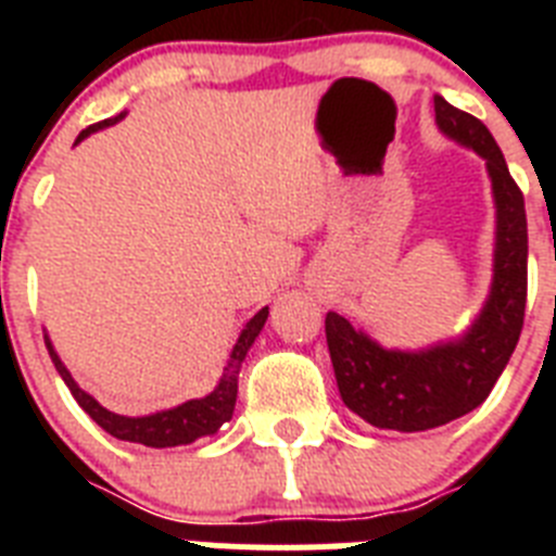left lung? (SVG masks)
<instances>
[{"mask_svg":"<svg viewBox=\"0 0 556 556\" xmlns=\"http://www.w3.org/2000/svg\"><path fill=\"white\" fill-rule=\"evenodd\" d=\"M437 125L488 161L493 180L495 230L493 289L479 320L459 342L431 351H384L337 312L326 314V339L339 395L376 429L426 431L468 415L495 387L518 345L527 312V208L507 161L476 116L434 97Z\"/></svg>","mask_w":556,"mask_h":556,"instance_id":"1","label":"left lung"}]
</instances>
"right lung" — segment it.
<instances>
[{
    "instance_id": "add662e5",
    "label": "right lung",
    "mask_w": 556,
    "mask_h": 556,
    "mask_svg": "<svg viewBox=\"0 0 556 556\" xmlns=\"http://www.w3.org/2000/svg\"><path fill=\"white\" fill-rule=\"evenodd\" d=\"M119 119H122V113L119 116H113V119L97 122V125L86 127V130L77 136V141H83L88 132L100 130V127L116 125ZM267 314H269V308L264 306L262 312L255 314L253 320L244 326V331L239 333V342L233 345V353H230V362H228V367H225L223 378H219L217 390L211 392V395L200 397V401H186V404L175 406V409L159 412V415H147V417L113 415V412H108L105 406L97 404L94 397L88 395V392H83L80 387H77L75 378H72V372L63 367V362L58 358L52 342H49L47 337L43 339H47L49 356H52V362H55L58 372H61V378L66 381L68 390H72L75 401L83 406V412H86V415L91 417L97 426H100V429H105L108 434L116 437V440H125V443H141V445H147V448H175V445L194 443L198 437L214 434L219 426L228 424L230 415H233V406H236L239 367H242L244 356H248V351H250V345L255 342V337L262 333L264 323H267Z\"/></svg>"
}]
</instances>
